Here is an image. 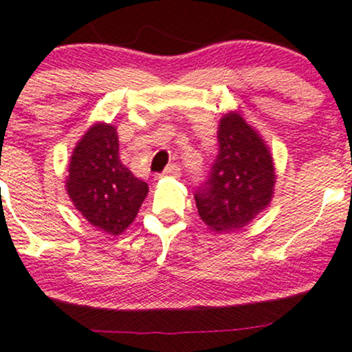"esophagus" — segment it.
<instances>
[{"instance_id": "obj_1", "label": "esophagus", "mask_w": 352, "mask_h": 352, "mask_svg": "<svg viewBox=\"0 0 352 352\" xmlns=\"http://www.w3.org/2000/svg\"><path fill=\"white\" fill-rule=\"evenodd\" d=\"M162 177H175V179H179V177H180V168H179V165L172 164V165L166 166L164 172L158 173L157 179H162Z\"/></svg>"}]
</instances>
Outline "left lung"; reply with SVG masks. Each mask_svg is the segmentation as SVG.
<instances>
[{
  "mask_svg": "<svg viewBox=\"0 0 352 352\" xmlns=\"http://www.w3.org/2000/svg\"><path fill=\"white\" fill-rule=\"evenodd\" d=\"M217 140L219 155L207 182L195 192V204L210 231H239L272 202L275 164L263 136L238 111L221 118Z\"/></svg>",
  "mask_w": 352,
  "mask_h": 352,
  "instance_id": "obj_1",
  "label": "left lung"
}]
</instances>
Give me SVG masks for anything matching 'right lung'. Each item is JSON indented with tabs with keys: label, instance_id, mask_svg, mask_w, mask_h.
<instances>
[{
	"label": "right lung",
	"instance_id": "right-lung-1",
	"mask_svg": "<svg viewBox=\"0 0 352 352\" xmlns=\"http://www.w3.org/2000/svg\"><path fill=\"white\" fill-rule=\"evenodd\" d=\"M65 188L84 219L111 236L129 228L148 194L146 182L121 164L116 126L102 121L74 148Z\"/></svg>",
	"mask_w": 352,
	"mask_h": 352
}]
</instances>
